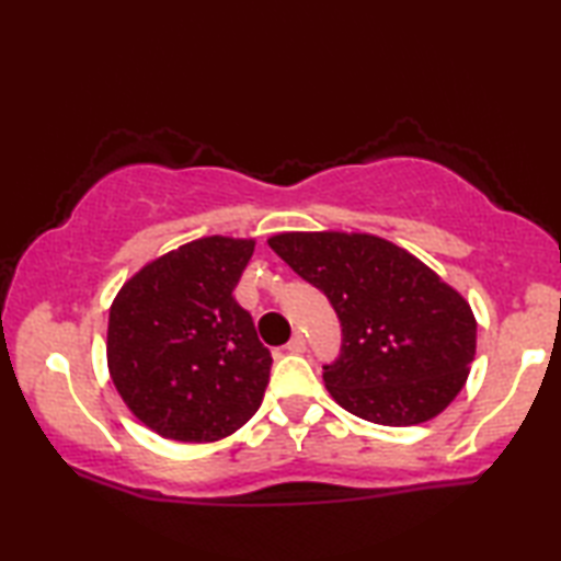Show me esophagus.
<instances>
[{
	"instance_id": "esophagus-1",
	"label": "esophagus",
	"mask_w": 561,
	"mask_h": 561,
	"mask_svg": "<svg viewBox=\"0 0 561 561\" xmlns=\"http://www.w3.org/2000/svg\"><path fill=\"white\" fill-rule=\"evenodd\" d=\"M289 351V354H304V351H307V339H304L301 334H294L291 339H289V344L284 346Z\"/></svg>"
}]
</instances>
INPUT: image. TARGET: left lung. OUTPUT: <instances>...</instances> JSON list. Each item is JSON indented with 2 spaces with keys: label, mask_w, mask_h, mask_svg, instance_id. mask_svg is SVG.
I'll use <instances>...</instances> for the list:
<instances>
[{
  "label": "left lung",
  "mask_w": 561,
  "mask_h": 561,
  "mask_svg": "<svg viewBox=\"0 0 561 561\" xmlns=\"http://www.w3.org/2000/svg\"><path fill=\"white\" fill-rule=\"evenodd\" d=\"M270 247L327 294L341 354L324 366L334 401L378 425L443 413L474 358L470 304L403 247L364 232H282Z\"/></svg>",
  "instance_id": "left-lung-1"
}]
</instances>
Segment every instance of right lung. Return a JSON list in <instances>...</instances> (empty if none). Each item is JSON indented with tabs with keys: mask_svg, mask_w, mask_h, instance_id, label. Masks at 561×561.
I'll use <instances>...</instances> for the list:
<instances>
[{
	"mask_svg": "<svg viewBox=\"0 0 561 561\" xmlns=\"http://www.w3.org/2000/svg\"><path fill=\"white\" fill-rule=\"evenodd\" d=\"M254 240L203 237L148 262L108 311V371L130 413L168 440L215 443L257 413L272 354L232 291Z\"/></svg>",
	"mask_w": 561,
	"mask_h": 561,
	"instance_id": "add662e5",
	"label": "right lung"
}]
</instances>
